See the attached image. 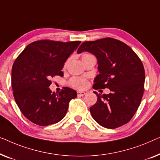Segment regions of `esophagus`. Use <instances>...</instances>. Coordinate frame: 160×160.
Returning a JSON list of instances; mask_svg holds the SVG:
<instances>
[{
    "instance_id": "obj_1",
    "label": "esophagus",
    "mask_w": 160,
    "mask_h": 160,
    "mask_svg": "<svg viewBox=\"0 0 160 160\" xmlns=\"http://www.w3.org/2000/svg\"><path fill=\"white\" fill-rule=\"evenodd\" d=\"M85 93H85V92H84V91H78V96H83Z\"/></svg>"
}]
</instances>
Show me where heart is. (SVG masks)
Listing matches in <instances>:
<instances>
[{
    "label": "heart",
    "instance_id": "1",
    "mask_svg": "<svg viewBox=\"0 0 160 160\" xmlns=\"http://www.w3.org/2000/svg\"><path fill=\"white\" fill-rule=\"evenodd\" d=\"M88 53H84L82 55V57H85L87 56H89ZM69 83L72 87H75L76 88H84L85 87H86L87 82L82 78H72L69 81Z\"/></svg>",
    "mask_w": 160,
    "mask_h": 160
}]
</instances>
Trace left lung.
<instances>
[{
    "instance_id": "obj_1",
    "label": "left lung",
    "mask_w": 160,
    "mask_h": 160,
    "mask_svg": "<svg viewBox=\"0 0 160 160\" xmlns=\"http://www.w3.org/2000/svg\"><path fill=\"white\" fill-rule=\"evenodd\" d=\"M87 51L97 58L99 74L93 88H109L111 93L97 96L90 108L96 122L109 129L129 122L136 113L143 94L145 71L136 53L120 40L106 38L82 42L78 53Z\"/></svg>"
}]
</instances>
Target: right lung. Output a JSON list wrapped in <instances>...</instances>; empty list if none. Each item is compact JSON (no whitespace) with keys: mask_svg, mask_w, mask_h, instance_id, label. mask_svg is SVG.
<instances>
[{"mask_svg":"<svg viewBox=\"0 0 160 160\" xmlns=\"http://www.w3.org/2000/svg\"><path fill=\"white\" fill-rule=\"evenodd\" d=\"M80 41L38 40L29 44L13 63V94L20 111L40 126L55 124L66 115L69 103L77 92L65 87L58 94L49 88L53 76H63L64 63Z\"/></svg>","mask_w":160,"mask_h":160,"instance_id":"right-lung-1","label":"right lung"}]
</instances>
